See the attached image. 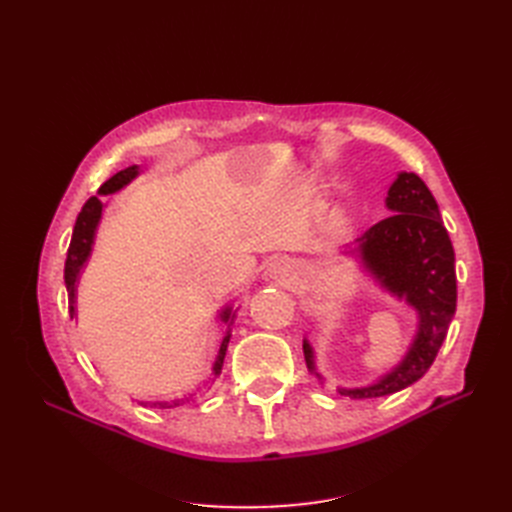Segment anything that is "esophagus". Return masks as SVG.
<instances>
[{
    "label": "esophagus",
    "instance_id": "1",
    "mask_svg": "<svg viewBox=\"0 0 512 512\" xmlns=\"http://www.w3.org/2000/svg\"><path fill=\"white\" fill-rule=\"evenodd\" d=\"M273 277H275V280H286V277H288V267L286 265L275 267L273 269Z\"/></svg>",
    "mask_w": 512,
    "mask_h": 512
}]
</instances>
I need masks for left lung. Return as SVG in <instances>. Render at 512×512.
<instances>
[{
    "instance_id": "left-lung-1",
    "label": "left lung",
    "mask_w": 512,
    "mask_h": 512,
    "mask_svg": "<svg viewBox=\"0 0 512 512\" xmlns=\"http://www.w3.org/2000/svg\"><path fill=\"white\" fill-rule=\"evenodd\" d=\"M384 205L391 211L389 218L365 230L344 254L359 258L371 280L414 309L416 333L404 359L384 376L352 389L339 386L337 393L350 399L393 395L421 380L438 356L457 307L455 250L423 179L401 170ZM303 354L307 369L324 382L309 339H303Z\"/></svg>"
}]
</instances>
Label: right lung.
Here are the masks:
<instances>
[{"label": "right lung", "instance_id": "obj_1", "mask_svg": "<svg viewBox=\"0 0 512 512\" xmlns=\"http://www.w3.org/2000/svg\"><path fill=\"white\" fill-rule=\"evenodd\" d=\"M138 175H141V166H128L119 170L117 175H113L111 179H108L106 183L100 185L98 190V196H91L87 203L83 205L79 218H76V224H74V232H72V241H70V247H68V258H66V269H64V280H66V290H68V307H70V318H76V288H79V280H81V271L83 267L87 265V260L91 256V250H94V241H96V232H98V226H100V220H102V213H104V207L106 203L100 198V196H108V194H115L119 190L126 188V185L130 181H134ZM237 309H232V305H226L220 309V322L226 324V335L222 339L220 344V350H218V356H215V363H213V369H211V378L203 384L198 386L196 391L192 393H185L183 397H175V399H162V401H141L143 406H151V408H160V410H168V408H177V406H183V404H190V401L203 393L205 389H209V386L215 382V378H218L222 374V365H224V356H226V348H228V342H230V327L232 322H235L237 318Z\"/></svg>", "mask_w": 512, "mask_h": 512}]
</instances>
